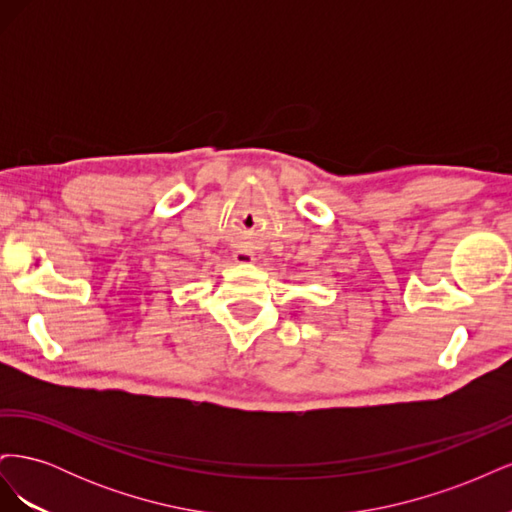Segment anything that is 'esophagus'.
<instances>
[{
	"label": "esophagus",
	"instance_id": "34e87169",
	"mask_svg": "<svg viewBox=\"0 0 512 512\" xmlns=\"http://www.w3.org/2000/svg\"><path fill=\"white\" fill-rule=\"evenodd\" d=\"M235 260H237V262H252L254 256L247 254V252H237V254H235Z\"/></svg>",
	"mask_w": 512,
	"mask_h": 512
}]
</instances>
